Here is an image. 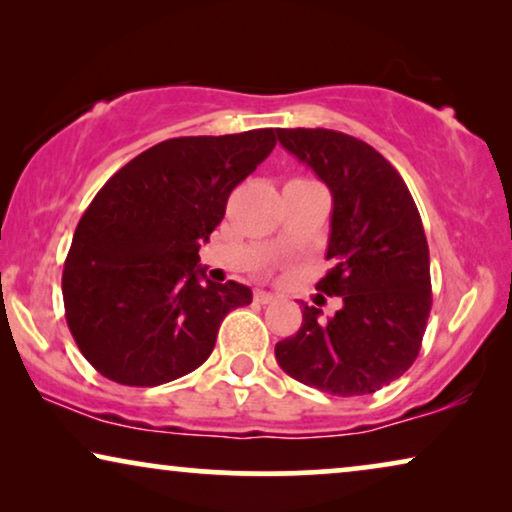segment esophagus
Segmentation results:
<instances>
[{
    "instance_id": "34e87169",
    "label": "esophagus",
    "mask_w": 512,
    "mask_h": 512,
    "mask_svg": "<svg viewBox=\"0 0 512 512\" xmlns=\"http://www.w3.org/2000/svg\"><path fill=\"white\" fill-rule=\"evenodd\" d=\"M254 298H256L258 303H261V305H268V303H272V300H275L277 296H275V293H270V291H263V289H258V291L254 293Z\"/></svg>"
}]
</instances>
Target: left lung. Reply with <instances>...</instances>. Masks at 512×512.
Returning <instances> with one entry per match:
<instances>
[{
    "instance_id": "8db88e82",
    "label": "left lung",
    "mask_w": 512,
    "mask_h": 512,
    "mask_svg": "<svg viewBox=\"0 0 512 512\" xmlns=\"http://www.w3.org/2000/svg\"><path fill=\"white\" fill-rule=\"evenodd\" d=\"M279 144L333 195L326 261L317 284L340 296L331 319L303 305L298 333L275 345L293 380L333 396H366L415 363L431 312L429 244L412 195L382 153L326 128L279 130Z\"/></svg>"
}]
</instances>
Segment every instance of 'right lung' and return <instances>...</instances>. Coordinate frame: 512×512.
I'll return each mask as SVG.
<instances>
[{"instance_id":"1","label":"right lung","mask_w":512,"mask_h":512,"mask_svg":"<svg viewBox=\"0 0 512 512\" xmlns=\"http://www.w3.org/2000/svg\"><path fill=\"white\" fill-rule=\"evenodd\" d=\"M275 144L272 128L165 139L100 188L62 272L67 326L97 373L158 387L209 359L223 317L249 305L251 289L209 282L200 244Z\"/></svg>"}]
</instances>
